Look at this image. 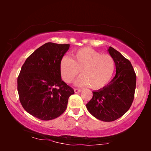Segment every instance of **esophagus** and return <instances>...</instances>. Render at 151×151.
Here are the masks:
<instances>
[{
  "label": "esophagus",
  "instance_id": "1",
  "mask_svg": "<svg viewBox=\"0 0 151 151\" xmlns=\"http://www.w3.org/2000/svg\"><path fill=\"white\" fill-rule=\"evenodd\" d=\"M82 91L81 89H78V88H74V92L76 93H80Z\"/></svg>",
  "mask_w": 151,
  "mask_h": 151
}]
</instances>
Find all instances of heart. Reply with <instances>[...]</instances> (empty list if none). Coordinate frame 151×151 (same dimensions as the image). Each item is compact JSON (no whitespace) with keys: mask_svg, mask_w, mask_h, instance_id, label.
Returning a JSON list of instances; mask_svg holds the SVG:
<instances>
[{"mask_svg":"<svg viewBox=\"0 0 151 151\" xmlns=\"http://www.w3.org/2000/svg\"><path fill=\"white\" fill-rule=\"evenodd\" d=\"M62 78L71 83L80 74L76 82L77 86L88 85L93 89H100L110 81L115 70V61L111 55L101 54L89 47L78 49L73 53V59L62 58L60 63Z\"/></svg>","mask_w":151,"mask_h":151,"instance_id":"heart-1","label":"heart"}]
</instances>
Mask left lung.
<instances>
[{
    "label": "left lung",
    "instance_id": "obj_1",
    "mask_svg": "<svg viewBox=\"0 0 151 151\" xmlns=\"http://www.w3.org/2000/svg\"><path fill=\"white\" fill-rule=\"evenodd\" d=\"M108 52L115 61L116 74L106 86L93 91L86 109L93 116L103 122H112L124 115L134 99L136 75L131 62L109 47Z\"/></svg>",
    "mask_w": 151,
    "mask_h": 151
}]
</instances>
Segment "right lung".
<instances>
[{
    "label": "right lung",
    "mask_w": 151,
    "mask_h": 151,
    "mask_svg": "<svg viewBox=\"0 0 151 151\" xmlns=\"http://www.w3.org/2000/svg\"><path fill=\"white\" fill-rule=\"evenodd\" d=\"M69 44L47 42L29 56L18 77L20 102L27 112L42 120H51L65 112L71 86L61 78L60 63Z\"/></svg>",
    "instance_id": "add662e5"
}]
</instances>
